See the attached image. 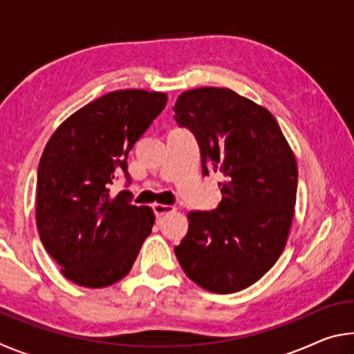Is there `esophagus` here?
<instances>
[{"instance_id": "34e87169", "label": "esophagus", "mask_w": 354, "mask_h": 354, "mask_svg": "<svg viewBox=\"0 0 354 354\" xmlns=\"http://www.w3.org/2000/svg\"><path fill=\"white\" fill-rule=\"evenodd\" d=\"M153 211H154L156 217L160 218V217H164L165 214L175 211V207L169 206V205H160V203H154V205H153Z\"/></svg>"}]
</instances>
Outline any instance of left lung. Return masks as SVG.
Segmentation results:
<instances>
[{
  "mask_svg": "<svg viewBox=\"0 0 354 354\" xmlns=\"http://www.w3.org/2000/svg\"><path fill=\"white\" fill-rule=\"evenodd\" d=\"M173 111L198 142L203 173L225 176L220 205L189 212L175 254L203 289L239 292L283 253L297 198L295 156L272 113L230 88L187 91Z\"/></svg>",
  "mask_w": 354,
  "mask_h": 354,
  "instance_id": "left-lung-1",
  "label": "left lung"
}]
</instances>
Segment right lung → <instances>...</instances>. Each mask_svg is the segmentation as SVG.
<instances>
[{
  "label": "right lung",
  "mask_w": 354,
  "mask_h": 354,
  "mask_svg": "<svg viewBox=\"0 0 354 354\" xmlns=\"http://www.w3.org/2000/svg\"><path fill=\"white\" fill-rule=\"evenodd\" d=\"M167 104V95L117 91L81 107L51 136L37 170V230L45 250L77 286L107 287L127 277L151 232V207L111 195L128 154Z\"/></svg>",
  "instance_id": "obj_1"
}]
</instances>
